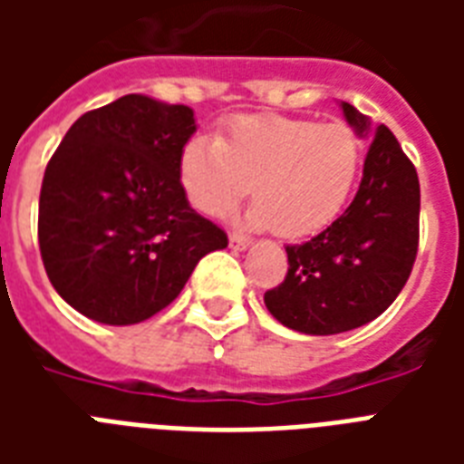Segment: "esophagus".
I'll use <instances>...</instances> for the list:
<instances>
[{
    "label": "esophagus",
    "mask_w": 464,
    "mask_h": 464,
    "mask_svg": "<svg viewBox=\"0 0 464 464\" xmlns=\"http://www.w3.org/2000/svg\"><path fill=\"white\" fill-rule=\"evenodd\" d=\"M228 243H231L233 250H246V247H250V238L240 236V233H231V236H228Z\"/></svg>",
    "instance_id": "34e87169"
}]
</instances>
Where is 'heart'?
Wrapping results in <instances>:
<instances>
[{
    "mask_svg": "<svg viewBox=\"0 0 464 464\" xmlns=\"http://www.w3.org/2000/svg\"><path fill=\"white\" fill-rule=\"evenodd\" d=\"M363 166L346 125L294 118H240L221 141L192 137L180 156L189 202L207 217H226L253 188V226L282 238H305L344 211Z\"/></svg>",
    "mask_w": 464,
    "mask_h": 464,
    "instance_id": "b5f03b06",
    "label": "heart"
}]
</instances>
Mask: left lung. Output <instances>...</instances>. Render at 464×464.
I'll list each match as a JSON object with an SVG mask.
<instances>
[{"label": "left lung", "mask_w": 464, "mask_h": 464, "mask_svg": "<svg viewBox=\"0 0 464 464\" xmlns=\"http://www.w3.org/2000/svg\"><path fill=\"white\" fill-rule=\"evenodd\" d=\"M353 132L371 140L353 202L301 246H286L289 272L265 305L289 330L339 334L371 323L402 291L419 247V178L385 125L342 103Z\"/></svg>", "instance_id": "left-lung-1"}]
</instances>
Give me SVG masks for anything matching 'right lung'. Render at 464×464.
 I'll use <instances>...</instances> for the list:
<instances>
[{
    "label": "right lung",
    "instance_id": "obj_1",
    "mask_svg": "<svg viewBox=\"0 0 464 464\" xmlns=\"http://www.w3.org/2000/svg\"><path fill=\"white\" fill-rule=\"evenodd\" d=\"M195 112L130 93L69 127L45 168L38 240L54 291L82 315L134 324L173 304L228 246L180 182Z\"/></svg>",
    "mask_w": 464,
    "mask_h": 464
}]
</instances>
